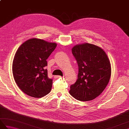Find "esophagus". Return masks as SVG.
Segmentation results:
<instances>
[{
    "mask_svg": "<svg viewBox=\"0 0 129 129\" xmlns=\"http://www.w3.org/2000/svg\"><path fill=\"white\" fill-rule=\"evenodd\" d=\"M54 77H55V78H62L61 76H60V75H56V76H55Z\"/></svg>",
    "mask_w": 129,
    "mask_h": 129,
    "instance_id": "34e87169",
    "label": "esophagus"
}]
</instances>
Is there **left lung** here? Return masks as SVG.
<instances>
[{
  "label": "left lung",
  "mask_w": 129,
  "mask_h": 129,
  "mask_svg": "<svg viewBox=\"0 0 129 129\" xmlns=\"http://www.w3.org/2000/svg\"><path fill=\"white\" fill-rule=\"evenodd\" d=\"M72 50L78 62L79 73L69 93L78 100H92L103 92L110 80V60L102 48L91 44H76Z\"/></svg>",
  "instance_id": "obj_1"
}]
</instances>
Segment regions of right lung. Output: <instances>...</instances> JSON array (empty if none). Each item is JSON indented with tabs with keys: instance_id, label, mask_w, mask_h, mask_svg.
Masks as SVG:
<instances>
[{
	"instance_id": "1",
	"label": "right lung",
	"mask_w": 129,
	"mask_h": 129,
	"mask_svg": "<svg viewBox=\"0 0 129 129\" xmlns=\"http://www.w3.org/2000/svg\"><path fill=\"white\" fill-rule=\"evenodd\" d=\"M56 43L31 38L21 44L14 57L12 71L16 84L31 97L41 98L50 92L53 80L48 76L47 59Z\"/></svg>"
}]
</instances>
